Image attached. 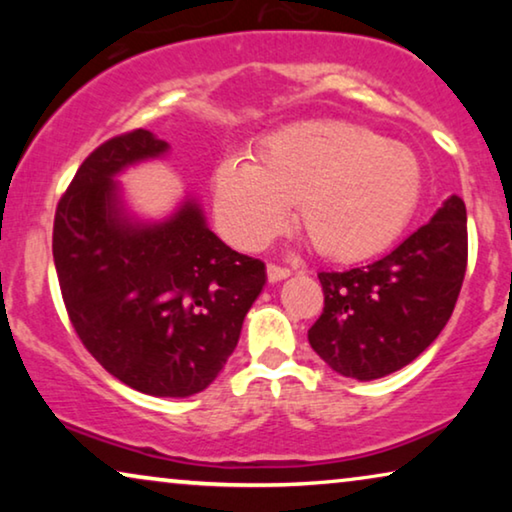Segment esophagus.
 Wrapping results in <instances>:
<instances>
[{"instance_id":"1","label":"esophagus","mask_w":512,"mask_h":512,"mask_svg":"<svg viewBox=\"0 0 512 512\" xmlns=\"http://www.w3.org/2000/svg\"><path fill=\"white\" fill-rule=\"evenodd\" d=\"M268 282H282V279H286L291 275V270L289 268H282V265H275V263H268Z\"/></svg>"}]
</instances>
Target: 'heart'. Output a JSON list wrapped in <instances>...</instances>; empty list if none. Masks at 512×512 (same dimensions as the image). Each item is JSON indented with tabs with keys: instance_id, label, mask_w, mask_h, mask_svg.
I'll list each match as a JSON object with an SVG mask.
<instances>
[{
	"instance_id": "obj_1",
	"label": "heart",
	"mask_w": 512,
	"mask_h": 512,
	"mask_svg": "<svg viewBox=\"0 0 512 512\" xmlns=\"http://www.w3.org/2000/svg\"><path fill=\"white\" fill-rule=\"evenodd\" d=\"M214 212L242 247L298 226L319 254L361 261L408 226L422 193V167L408 146L345 121H305L263 137L251 163L226 158L212 174Z\"/></svg>"
}]
</instances>
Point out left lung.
Returning <instances> with one entry per match:
<instances>
[{
	"mask_svg": "<svg viewBox=\"0 0 512 512\" xmlns=\"http://www.w3.org/2000/svg\"><path fill=\"white\" fill-rule=\"evenodd\" d=\"M466 261V205L450 195L426 226L380 261L319 272L324 312L307 340L345 377L368 382L396 373L450 321Z\"/></svg>",
	"mask_w": 512,
	"mask_h": 512,
	"instance_id": "obj_1",
	"label": "left lung"
}]
</instances>
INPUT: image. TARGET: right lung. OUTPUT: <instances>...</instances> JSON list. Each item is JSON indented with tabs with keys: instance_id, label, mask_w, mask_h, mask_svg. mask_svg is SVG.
I'll list each match as a JSON object with an SVG mask.
<instances>
[{
	"instance_id": "obj_1",
	"label": "right lung",
	"mask_w": 512,
	"mask_h": 512,
	"mask_svg": "<svg viewBox=\"0 0 512 512\" xmlns=\"http://www.w3.org/2000/svg\"><path fill=\"white\" fill-rule=\"evenodd\" d=\"M167 149L142 128L97 146L55 209L53 261L69 321L100 366L142 394L186 398L226 366L268 277L191 198L158 223L125 212L114 177Z\"/></svg>"
}]
</instances>
